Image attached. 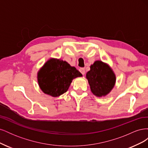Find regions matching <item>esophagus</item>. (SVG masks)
<instances>
[{
    "label": "esophagus",
    "mask_w": 148,
    "mask_h": 148,
    "mask_svg": "<svg viewBox=\"0 0 148 148\" xmlns=\"http://www.w3.org/2000/svg\"><path fill=\"white\" fill-rule=\"evenodd\" d=\"M79 70L80 72H81V73H82L83 75H84V73H85V70H84V68H80Z\"/></svg>",
    "instance_id": "esophagus-1"
}]
</instances>
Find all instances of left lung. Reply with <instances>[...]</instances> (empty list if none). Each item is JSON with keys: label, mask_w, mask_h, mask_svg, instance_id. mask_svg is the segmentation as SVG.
<instances>
[{"label": "left lung", "mask_w": 148, "mask_h": 148, "mask_svg": "<svg viewBox=\"0 0 148 148\" xmlns=\"http://www.w3.org/2000/svg\"><path fill=\"white\" fill-rule=\"evenodd\" d=\"M86 77L91 91L97 97L106 96L115 86L116 77L110 66L101 60H96L90 66Z\"/></svg>", "instance_id": "1"}]
</instances>
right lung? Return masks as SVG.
<instances>
[{
  "mask_svg": "<svg viewBox=\"0 0 148 148\" xmlns=\"http://www.w3.org/2000/svg\"><path fill=\"white\" fill-rule=\"evenodd\" d=\"M82 74L66 61L51 58L38 72V82L42 91L52 97H58L68 90L74 78Z\"/></svg>",
  "mask_w": 148,
  "mask_h": 148,
  "instance_id": "add662e5",
  "label": "right lung"
}]
</instances>
